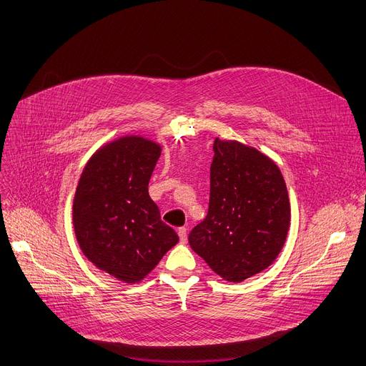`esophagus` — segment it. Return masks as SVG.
<instances>
[{
  "label": "esophagus",
  "mask_w": 366,
  "mask_h": 366,
  "mask_svg": "<svg viewBox=\"0 0 366 366\" xmlns=\"http://www.w3.org/2000/svg\"><path fill=\"white\" fill-rule=\"evenodd\" d=\"M178 235H179V241L182 244H185L187 239H188V237H187V227H179L178 229Z\"/></svg>",
  "instance_id": "34e87169"
}]
</instances>
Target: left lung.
Segmentation results:
<instances>
[{"label":"left lung","instance_id":"8db88e82","mask_svg":"<svg viewBox=\"0 0 366 366\" xmlns=\"http://www.w3.org/2000/svg\"><path fill=\"white\" fill-rule=\"evenodd\" d=\"M206 219L188 237L191 248L227 282H242L276 259L290 223L277 164L238 142L214 140Z\"/></svg>","mask_w":366,"mask_h":366}]
</instances>
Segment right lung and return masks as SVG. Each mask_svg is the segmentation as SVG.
<instances>
[{
	"mask_svg": "<svg viewBox=\"0 0 366 366\" xmlns=\"http://www.w3.org/2000/svg\"><path fill=\"white\" fill-rule=\"evenodd\" d=\"M160 146L122 137L97 150L77 185L73 223L83 254L111 276L136 283L179 241L149 195Z\"/></svg>",
	"mask_w": 366,
	"mask_h": 366,
	"instance_id": "add662e5",
	"label": "right lung"
}]
</instances>
